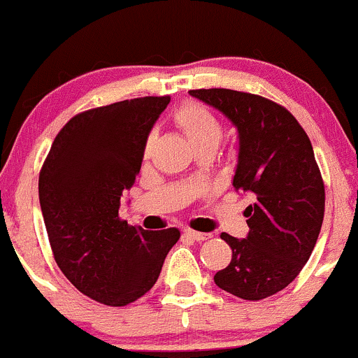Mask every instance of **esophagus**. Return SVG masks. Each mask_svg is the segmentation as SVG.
Returning a JSON list of instances; mask_svg holds the SVG:
<instances>
[{
	"instance_id": "34e87169",
	"label": "esophagus",
	"mask_w": 358,
	"mask_h": 358,
	"mask_svg": "<svg viewBox=\"0 0 358 358\" xmlns=\"http://www.w3.org/2000/svg\"><path fill=\"white\" fill-rule=\"evenodd\" d=\"M184 234H186L187 238L194 239V241H206V239L212 238V234L198 233V231H194V229H184Z\"/></svg>"
}]
</instances>
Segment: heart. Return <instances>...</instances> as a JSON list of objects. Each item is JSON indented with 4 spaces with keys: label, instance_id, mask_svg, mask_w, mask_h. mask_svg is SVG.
Listing matches in <instances>:
<instances>
[{
    "label": "heart",
    "instance_id": "obj_1",
    "mask_svg": "<svg viewBox=\"0 0 358 358\" xmlns=\"http://www.w3.org/2000/svg\"><path fill=\"white\" fill-rule=\"evenodd\" d=\"M174 122L186 134L194 148H217L224 134V124L215 112L200 101H186L174 112ZM157 132L152 131L145 141V155L152 153Z\"/></svg>",
    "mask_w": 358,
    "mask_h": 358
}]
</instances>
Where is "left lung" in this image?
I'll list each match as a JSON object with an SVG mask.
<instances>
[{"label":"left lung","instance_id":"1","mask_svg":"<svg viewBox=\"0 0 358 358\" xmlns=\"http://www.w3.org/2000/svg\"><path fill=\"white\" fill-rule=\"evenodd\" d=\"M189 94L236 125L239 155L233 184L255 200L245 210L250 227L245 239L220 234L233 259L213 281L243 300H264L300 274L322 227L326 193L312 143L298 120L272 99L224 87Z\"/></svg>","mask_w":358,"mask_h":358}]
</instances>
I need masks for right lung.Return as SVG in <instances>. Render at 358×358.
Masks as SVG:
<instances>
[{
  "instance_id": "right-lung-1",
  "label": "right lung",
  "mask_w": 358,
  "mask_h": 358,
  "mask_svg": "<svg viewBox=\"0 0 358 358\" xmlns=\"http://www.w3.org/2000/svg\"><path fill=\"white\" fill-rule=\"evenodd\" d=\"M171 96H145L77 113L39 172V203L55 262L91 300L124 307L148 293L179 229L145 231L119 217L141 169L145 141Z\"/></svg>"
}]
</instances>
